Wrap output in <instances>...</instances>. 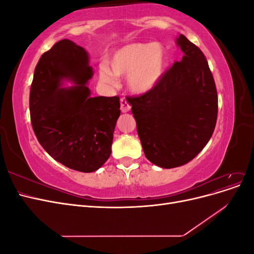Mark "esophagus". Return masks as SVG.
Masks as SVG:
<instances>
[{
	"instance_id": "34e87169",
	"label": "esophagus",
	"mask_w": 254,
	"mask_h": 254,
	"mask_svg": "<svg viewBox=\"0 0 254 254\" xmlns=\"http://www.w3.org/2000/svg\"><path fill=\"white\" fill-rule=\"evenodd\" d=\"M130 108H131V107H130L129 103L126 101L125 98H122L121 99V111L123 113H126V112L130 111Z\"/></svg>"
}]
</instances>
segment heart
Listing matches in <instances>:
<instances>
[{"mask_svg":"<svg viewBox=\"0 0 254 254\" xmlns=\"http://www.w3.org/2000/svg\"><path fill=\"white\" fill-rule=\"evenodd\" d=\"M109 63L110 68L106 64H102L99 68V76L104 82L115 84V74L122 77L127 76L128 89L134 94H145L162 78L167 55L160 43L134 42L115 51Z\"/></svg>","mask_w":254,"mask_h":254,"instance_id":"1","label":"heart"}]
</instances>
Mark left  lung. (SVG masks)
<instances>
[{"mask_svg":"<svg viewBox=\"0 0 254 254\" xmlns=\"http://www.w3.org/2000/svg\"><path fill=\"white\" fill-rule=\"evenodd\" d=\"M176 43L182 59L151 91L127 98L145 157L162 168L193 160L211 139L217 120V91L203 53L183 35Z\"/></svg>","mask_w":254,"mask_h":254,"instance_id":"1","label":"left lung"}]
</instances>
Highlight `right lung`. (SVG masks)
<instances>
[{"label": "right lung", "instance_id": "1", "mask_svg": "<svg viewBox=\"0 0 254 254\" xmlns=\"http://www.w3.org/2000/svg\"><path fill=\"white\" fill-rule=\"evenodd\" d=\"M92 76L86 50L60 40L41 56L29 94L38 141L53 159L82 173L97 171L110 157L121 114L120 97L91 96ZM65 82L73 86L64 87Z\"/></svg>", "mask_w": 254, "mask_h": 254}]
</instances>
